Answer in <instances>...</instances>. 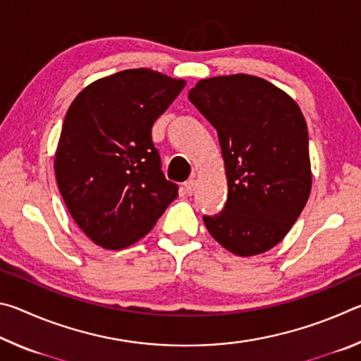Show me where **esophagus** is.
Masks as SVG:
<instances>
[{
	"label": "esophagus",
	"mask_w": 361,
	"mask_h": 361,
	"mask_svg": "<svg viewBox=\"0 0 361 361\" xmlns=\"http://www.w3.org/2000/svg\"><path fill=\"white\" fill-rule=\"evenodd\" d=\"M195 186H197V183H195V180H188V181L185 183V192H186L188 195L194 194Z\"/></svg>",
	"instance_id": "1"
}]
</instances>
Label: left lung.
Instances as JSON below:
<instances>
[{
  "label": "left lung",
  "instance_id": "1",
  "mask_svg": "<svg viewBox=\"0 0 361 361\" xmlns=\"http://www.w3.org/2000/svg\"><path fill=\"white\" fill-rule=\"evenodd\" d=\"M189 100L218 132L228 200L204 223L237 256L264 253L288 234L312 188L307 124L291 97L266 79H200Z\"/></svg>",
  "mask_w": 361,
  "mask_h": 361
}]
</instances>
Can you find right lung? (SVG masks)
<instances>
[{
  "instance_id": "add662e5",
  "label": "right lung",
  "mask_w": 361,
  "mask_h": 361,
  "mask_svg": "<svg viewBox=\"0 0 361 361\" xmlns=\"http://www.w3.org/2000/svg\"><path fill=\"white\" fill-rule=\"evenodd\" d=\"M185 85L154 70H124L84 87L66 111L54 159L59 191L102 248L135 243L178 197L151 130Z\"/></svg>"
}]
</instances>
